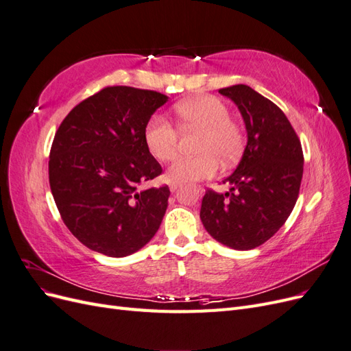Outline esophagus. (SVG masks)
Segmentation results:
<instances>
[{
  "label": "esophagus",
  "instance_id": "34e87169",
  "mask_svg": "<svg viewBox=\"0 0 351 351\" xmlns=\"http://www.w3.org/2000/svg\"><path fill=\"white\" fill-rule=\"evenodd\" d=\"M169 189H171V192H176V190L178 189V183L171 182V183H169Z\"/></svg>",
  "mask_w": 351,
  "mask_h": 351
}]
</instances>
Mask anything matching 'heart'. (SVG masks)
Returning <instances> with one entry per match:
<instances>
[{"instance_id": "obj_1", "label": "heart", "mask_w": 351, "mask_h": 351, "mask_svg": "<svg viewBox=\"0 0 351 351\" xmlns=\"http://www.w3.org/2000/svg\"><path fill=\"white\" fill-rule=\"evenodd\" d=\"M178 125L183 130L200 129L196 156H180L168 168V178L176 183L205 180L218 169V158L228 164L239 156L243 146L241 127L230 119V110L217 97L200 95L178 102L174 107ZM178 129L162 115H154L145 125L143 139L147 151L161 162H168L177 155Z\"/></svg>"}]
</instances>
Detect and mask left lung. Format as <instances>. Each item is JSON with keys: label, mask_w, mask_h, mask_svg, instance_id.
Returning <instances> with one entry per match:
<instances>
[{"label": "left lung", "mask_w": 351, "mask_h": 351, "mask_svg": "<svg viewBox=\"0 0 351 351\" xmlns=\"http://www.w3.org/2000/svg\"><path fill=\"white\" fill-rule=\"evenodd\" d=\"M234 101L247 130L243 158L226 182L230 192L208 189L200 219L217 241L236 250L261 246L290 217L303 177V151L289 119L247 84L218 90Z\"/></svg>", "instance_id": "obj_1"}]
</instances>
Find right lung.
I'll list each match as a JSON object with an SVG mask.
<instances>
[{"label":"right lung","mask_w":351,"mask_h":351,"mask_svg":"<svg viewBox=\"0 0 351 351\" xmlns=\"http://www.w3.org/2000/svg\"><path fill=\"white\" fill-rule=\"evenodd\" d=\"M167 99L155 90L107 86L58 127L48 162L51 192L66 227L93 252L129 256L161 226L168 186H141L162 173L143 132Z\"/></svg>","instance_id":"right-lung-1"}]
</instances>
